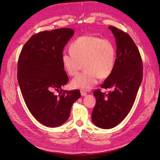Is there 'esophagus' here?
I'll return each instance as SVG.
<instances>
[{
    "mask_svg": "<svg viewBox=\"0 0 160 160\" xmlns=\"http://www.w3.org/2000/svg\"><path fill=\"white\" fill-rule=\"evenodd\" d=\"M80 93H81V95L82 96H86V95H87V93L86 92H85V91H80Z\"/></svg>",
    "mask_w": 160,
    "mask_h": 160,
    "instance_id": "34e87169",
    "label": "esophagus"
}]
</instances>
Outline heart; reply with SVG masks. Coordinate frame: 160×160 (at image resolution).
I'll use <instances>...</instances> for the list:
<instances>
[{"label":"heart","mask_w":160,"mask_h":160,"mask_svg":"<svg viewBox=\"0 0 160 160\" xmlns=\"http://www.w3.org/2000/svg\"><path fill=\"white\" fill-rule=\"evenodd\" d=\"M70 53L63 52L62 62L65 72L75 76L84 67L85 71L71 82L74 89L88 91L97 83L98 78L106 79L112 73L116 63V47L111 40L93 35L76 39L69 47Z\"/></svg>","instance_id":"heart-1"}]
</instances>
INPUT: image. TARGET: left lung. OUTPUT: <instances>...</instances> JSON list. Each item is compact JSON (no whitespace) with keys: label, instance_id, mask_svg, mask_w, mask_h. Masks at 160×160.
I'll return each instance as SVG.
<instances>
[{"label":"left lung","instance_id":"obj_1","mask_svg":"<svg viewBox=\"0 0 160 160\" xmlns=\"http://www.w3.org/2000/svg\"><path fill=\"white\" fill-rule=\"evenodd\" d=\"M115 38L117 59L115 68L101 85L110 88L108 94L93 92L96 104L91 119L97 127L110 129L128 115L133 105L142 79V64L139 50L132 38L114 27H109Z\"/></svg>","mask_w":160,"mask_h":160}]
</instances>
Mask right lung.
<instances>
[{
  "label": "right lung",
  "instance_id": "add662e5",
  "mask_svg": "<svg viewBox=\"0 0 160 160\" xmlns=\"http://www.w3.org/2000/svg\"><path fill=\"white\" fill-rule=\"evenodd\" d=\"M74 33L65 28L39 32L24 44L19 57L18 80L24 102L34 118L48 127L66 122L81 96L78 89H62L69 81L62 55Z\"/></svg>",
  "mask_w": 160,
  "mask_h": 160
}]
</instances>
